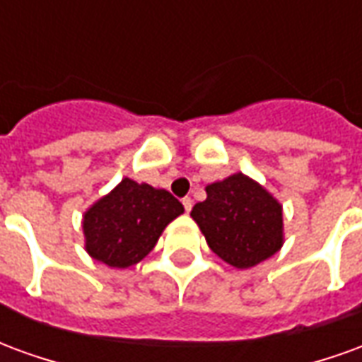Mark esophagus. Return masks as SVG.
I'll return each mask as SVG.
<instances>
[{
	"label": "esophagus",
	"instance_id": "1",
	"mask_svg": "<svg viewBox=\"0 0 362 362\" xmlns=\"http://www.w3.org/2000/svg\"><path fill=\"white\" fill-rule=\"evenodd\" d=\"M182 205H184L186 213H189V209H192V199H189V197H184V199H182Z\"/></svg>",
	"mask_w": 362,
	"mask_h": 362
}]
</instances>
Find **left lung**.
I'll list each match as a JSON object with an SVG mask.
<instances>
[{"label": "left lung", "instance_id": "left-lung-1", "mask_svg": "<svg viewBox=\"0 0 362 362\" xmlns=\"http://www.w3.org/2000/svg\"><path fill=\"white\" fill-rule=\"evenodd\" d=\"M205 192L207 197L189 215L223 262L248 269L281 250L283 205L262 184L236 173L207 184Z\"/></svg>", "mask_w": 362, "mask_h": 362}]
</instances>
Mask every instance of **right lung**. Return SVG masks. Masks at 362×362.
<instances>
[{
  "mask_svg": "<svg viewBox=\"0 0 362 362\" xmlns=\"http://www.w3.org/2000/svg\"><path fill=\"white\" fill-rule=\"evenodd\" d=\"M182 213L184 205L170 192L124 178L83 213L85 250L110 267L135 266Z\"/></svg>",
  "mask_w": 362,
  "mask_h": 362,
  "instance_id": "1",
  "label": "right lung"
}]
</instances>
